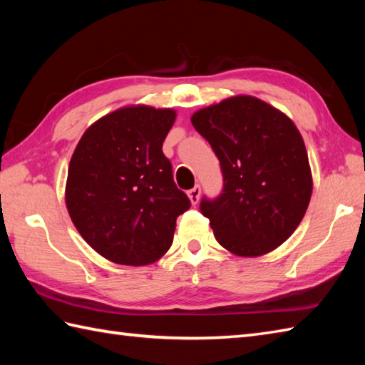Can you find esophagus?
<instances>
[{
  "label": "esophagus",
  "instance_id": "34e87169",
  "mask_svg": "<svg viewBox=\"0 0 365 365\" xmlns=\"http://www.w3.org/2000/svg\"><path fill=\"white\" fill-rule=\"evenodd\" d=\"M188 197H190L192 205H196L199 202V197H200V187H199V185H196L195 188H191L188 191Z\"/></svg>",
  "mask_w": 365,
  "mask_h": 365
}]
</instances>
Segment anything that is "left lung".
Returning a JSON list of instances; mask_svg holds the SVG:
<instances>
[{
	"label": "left lung",
	"mask_w": 365,
	"mask_h": 365,
	"mask_svg": "<svg viewBox=\"0 0 365 365\" xmlns=\"http://www.w3.org/2000/svg\"><path fill=\"white\" fill-rule=\"evenodd\" d=\"M191 122L221 165V195L200 200L215 238L242 257L276 250L299 226L312 196L311 166L298 128L251 96L202 108Z\"/></svg>",
	"instance_id": "obj_1"
}]
</instances>
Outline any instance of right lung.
Returning <instances> with one entry per match:
<instances>
[{
    "label": "right lung",
    "mask_w": 365,
    "mask_h": 365,
    "mask_svg": "<svg viewBox=\"0 0 365 365\" xmlns=\"http://www.w3.org/2000/svg\"><path fill=\"white\" fill-rule=\"evenodd\" d=\"M175 111L135 105L84 131L68 165L66 205L88 245L120 265H149L173 245L191 202L163 153Z\"/></svg>",
    "instance_id": "obj_1"
}]
</instances>
